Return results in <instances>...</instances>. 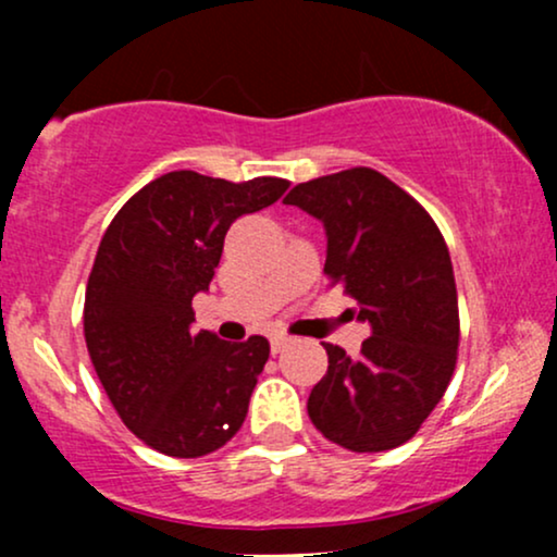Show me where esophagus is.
<instances>
[{"label": "esophagus", "mask_w": 557, "mask_h": 557, "mask_svg": "<svg viewBox=\"0 0 557 557\" xmlns=\"http://www.w3.org/2000/svg\"><path fill=\"white\" fill-rule=\"evenodd\" d=\"M287 345H290V337H287V335H274L272 337V354H283Z\"/></svg>", "instance_id": "34e87169"}]
</instances>
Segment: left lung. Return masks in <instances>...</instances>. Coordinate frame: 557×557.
I'll list each match as a JSON object with an SVG mask.
<instances>
[{"instance_id":"obj_1","label":"left lung","mask_w":557,"mask_h":557,"mask_svg":"<svg viewBox=\"0 0 557 557\" xmlns=\"http://www.w3.org/2000/svg\"><path fill=\"white\" fill-rule=\"evenodd\" d=\"M285 203L324 222V274L372 324L356 359L324 343L330 367L306 403L309 417L345 450H393L421 430L456 372L461 319L443 233L372 168L298 183Z\"/></svg>"}]
</instances>
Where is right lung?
<instances>
[{"label": "right lung", "instance_id": "obj_1", "mask_svg": "<svg viewBox=\"0 0 557 557\" xmlns=\"http://www.w3.org/2000/svg\"><path fill=\"white\" fill-rule=\"evenodd\" d=\"M287 185L168 172L127 198L99 243L83 304L88 356L123 424L164 456H207L243 426L270 341L194 332V296L209 290L230 225Z\"/></svg>", "mask_w": 557, "mask_h": 557}]
</instances>
